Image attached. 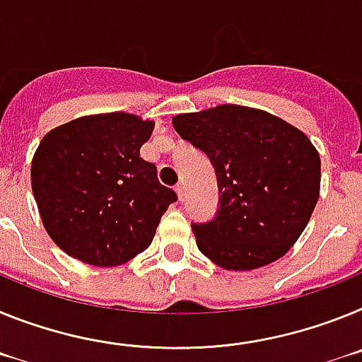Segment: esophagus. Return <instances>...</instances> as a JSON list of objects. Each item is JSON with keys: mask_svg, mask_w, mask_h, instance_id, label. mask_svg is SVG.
<instances>
[{"mask_svg": "<svg viewBox=\"0 0 362 362\" xmlns=\"http://www.w3.org/2000/svg\"><path fill=\"white\" fill-rule=\"evenodd\" d=\"M175 191H177V194H178V199L180 200H184V194H185V185L182 184H177V187H175Z\"/></svg>", "mask_w": 362, "mask_h": 362, "instance_id": "34e87169", "label": "esophagus"}]
</instances>
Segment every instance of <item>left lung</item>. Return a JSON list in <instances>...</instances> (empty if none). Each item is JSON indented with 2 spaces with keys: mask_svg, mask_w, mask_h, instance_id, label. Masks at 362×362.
Instances as JSON below:
<instances>
[{
  "mask_svg": "<svg viewBox=\"0 0 362 362\" xmlns=\"http://www.w3.org/2000/svg\"><path fill=\"white\" fill-rule=\"evenodd\" d=\"M173 125L216 175L215 216L191 224L204 255L246 272L288 253L319 200L320 158L306 134L242 105L178 115Z\"/></svg>",
  "mask_w": 362,
  "mask_h": 362,
  "instance_id": "1",
  "label": "left lung"
}]
</instances>
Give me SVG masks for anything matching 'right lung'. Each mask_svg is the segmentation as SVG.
<instances>
[{"instance_id":"1","label":"right lung","mask_w":362,"mask_h":362,"mask_svg":"<svg viewBox=\"0 0 362 362\" xmlns=\"http://www.w3.org/2000/svg\"><path fill=\"white\" fill-rule=\"evenodd\" d=\"M155 124L127 112L78 118L45 134L33 158V193L50 238L93 266L147 250L178 197L140 156Z\"/></svg>"}]
</instances>
